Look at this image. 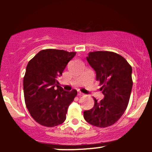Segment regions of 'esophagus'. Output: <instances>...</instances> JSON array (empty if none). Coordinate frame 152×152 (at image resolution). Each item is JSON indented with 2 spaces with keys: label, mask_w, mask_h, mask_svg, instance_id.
Listing matches in <instances>:
<instances>
[{
  "label": "esophagus",
  "mask_w": 152,
  "mask_h": 152,
  "mask_svg": "<svg viewBox=\"0 0 152 152\" xmlns=\"http://www.w3.org/2000/svg\"><path fill=\"white\" fill-rule=\"evenodd\" d=\"M83 95H84V94H83V93H81V91H78V96H83Z\"/></svg>",
  "instance_id": "obj_1"
}]
</instances>
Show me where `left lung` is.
I'll use <instances>...</instances> for the list:
<instances>
[{"label":"left lung","mask_w":152,"mask_h":152,"mask_svg":"<svg viewBox=\"0 0 152 152\" xmlns=\"http://www.w3.org/2000/svg\"><path fill=\"white\" fill-rule=\"evenodd\" d=\"M96 74L104 98H94L92 109L83 112L84 119L96 127L106 128L121 117L129 102L132 92V66L119 54L111 51L89 52L86 58Z\"/></svg>","instance_id":"1"}]
</instances>
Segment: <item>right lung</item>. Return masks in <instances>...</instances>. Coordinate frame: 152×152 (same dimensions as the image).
I'll return each instance as SVG.
<instances>
[{
    "mask_svg": "<svg viewBox=\"0 0 152 152\" xmlns=\"http://www.w3.org/2000/svg\"><path fill=\"white\" fill-rule=\"evenodd\" d=\"M76 52L44 49L29 61L23 78L24 99L32 118L39 124L53 127L64 123L77 91H65L58 85L66 65Z\"/></svg>",
    "mask_w": 152,
    "mask_h": 152,
    "instance_id": "1",
    "label": "right lung"
}]
</instances>
